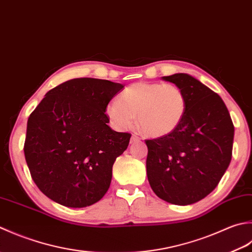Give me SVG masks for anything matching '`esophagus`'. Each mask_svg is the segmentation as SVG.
Segmentation results:
<instances>
[{
    "instance_id": "obj_1",
    "label": "esophagus",
    "mask_w": 252,
    "mask_h": 252,
    "mask_svg": "<svg viewBox=\"0 0 252 252\" xmlns=\"http://www.w3.org/2000/svg\"><path fill=\"white\" fill-rule=\"evenodd\" d=\"M140 139H141V138L138 137L137 135H132V136H131V139H130V142H131V143H135V142H137V141H140Z\"/></svg>"
}]
</instances>
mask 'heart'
I'll list each match as a JSON object with an SVG mask.
<instances>
[{"mask_svg":"<svg viewBox=\"0 0 252 252\" xmlns=\"http://www.w3.org/2000/svg\"><path fill=\"white\" fill-rule=\"evenodd\" d=\"M187 112V97L178 86L161 83L132 84L123 90L105 113L117 129L137 125L152 138L167 136L181 125Z\"/></svg>","mask_w":252,"mask_h":252,"instance_id":"b5f03b06","label":"heart"}]
</instances>
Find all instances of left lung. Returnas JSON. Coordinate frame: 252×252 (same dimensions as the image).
Segmentation results:
<instances>
[{
  "label": "left lung",
  "mask_w": 252,
  "mask_h": 252,
  "mask_svg": "<svg viewBox=\"0 0 252 252\" xmlns=\"http://www.w3.org/2000/svg\"><path fill=\"white\" fill-rule=\"evenodd\" d=\"M187 97L183 122L167 136L147 139V175L158 198L187 205L218 186L232 160L234 125L226 105L207 86L187 74L163 77Z\"/></svg>",
  "instance_id": "left-lung-1"
}]
</instances>
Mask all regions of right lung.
I'll return each instance as SVG.
<instances>
[{
	"mask_svg": "<svg viewBox=\"0 0 252 252\" xmlns=\"http://www.w3.org/2000/svg\"><path fill=\"white\" fill-rule=\"evenodd\" d=\"M123 88L110 80L74 78L51 89L30 114L25 158L51 200L84 208L107 191L113 164L131 137L107 125L106 106Z\"/></svg>",
	"mask_w": 252,
	"mask_h": 252,
	"instance_id": "add662e5",
	"label": "right lung"
}]
</instances>
